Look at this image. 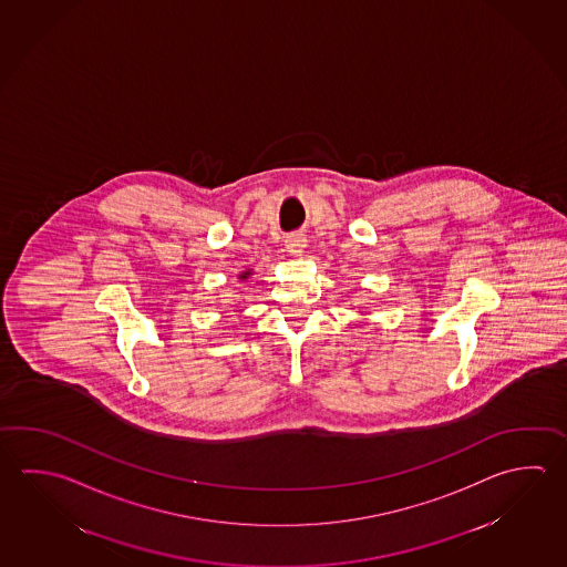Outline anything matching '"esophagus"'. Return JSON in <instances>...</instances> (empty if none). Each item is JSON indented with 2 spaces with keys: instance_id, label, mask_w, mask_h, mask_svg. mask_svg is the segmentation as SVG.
<instances>
[{
  "instance_id": "obj_1",
  "label": "esophagus",
  "mask_w": 567,
  "mask_h": 567,
  "mask_svg": "<svg viewBox=\"0 0 567 567\" xmlns=\"http://www.w3.org/2000/svg\"><path fill=\"white\" fill-rule=\"evenodd\" d=\"M306 246H308V239H306L303 234H293V236H289L286 239V249H288L289 256H293V258H299L303 254Z\"/></svg>"
}]
</instances>
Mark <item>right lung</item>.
I'll return each mask as SVG.
<instances>
[{"instance_id":"right-lung-1","label":"right lung","mask_w":567,"mask_h":567,"mask_svg":"<svg viewBox=\"0 0 567 567\" xmlns=\"http://www.w3.org/2000/svg\"><path fill=\"white\" fill-rule=\"evenodd\" d=\"M251 276V269H246V271H241L239 276H237V279H241V281H246L247 278Z\"/></svg>"}]
</instances>
